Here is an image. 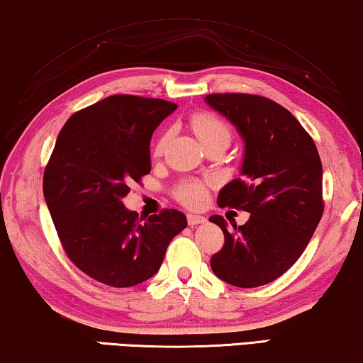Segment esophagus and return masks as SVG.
Instances as JSON below:
<instances>
[{"label": "esophagus", "instance_id": "obj_1", "mask_svg": "<svg viewBox=\"0 0 363 363\" xmlns=\"http://www.w3.org/2000/svg\"><path fill=\"white\" fill-rule=\"evenodd\" d=\"M186 219H188L189 227H196V225L204 224V222H206V217L204 216H198V214H188Z\"/></svg>", "mask_w": 363, "mask_h": 363}]
</instances>
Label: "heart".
<instances>
[{"mask_svg": "<svg viewBox=\"0 0 363 363\" xmlns=\"http://www.w3.org/2000/svg\"><path fill=\"white\" fill-rule=\"evenodd\" d=\"M189 126H191V130L194 131V135L198 136L203 146L219 138L230 139L228 128L222 123L216 115L208 113V111L194 113L191 118H189ZM165 144H167V138L162 136L157 141V144H155L154 152L157 155L162 154ZM175 196L178 201H182L183 204L188 206V208H199V206H203L206 203L208 189H206L204 183L196 182V180H186V182H182L180 185L175 188Z\"/></svg>", "mask_w": 363, "mask_h": 363, "instance_id": "1", "label": "heart"}]
</instances>
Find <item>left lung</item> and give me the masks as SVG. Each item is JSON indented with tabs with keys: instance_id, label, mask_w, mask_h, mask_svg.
I'll return each instance as SVG.
<instances>
[{
	"instance_id": "8db88e82",
	"label": "left lung",
	"mask_w": 363,
	"mask_h": 363,
	"mask_svg": "<svg viewBox=\"0 0 363 363\" xmlns=\"http://www.w3.org/2000/svg\"><path fill=\"white\" fill-rule=\"evenodd\" d=\"M206 104L237 128L245 143L240 174L220 189L217 204L250 213L237 227L209 220L225 243L211 258L214 274L235 287L276 281L300 258L323 216V167L313 139L272 100L252 94H209Z\"/></svg>"
}]
</instances>
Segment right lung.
<instances>
[{"instance_id":"add662e5","label":"right lung","mask_w":363,"mask_h":363,"mask_svg":"<svg viewBox=\"0 0 363 363\" xmlns=\"http://www.w3.org/2000/svg\"><path fill=\"white\" fill-rule=\"evenodd\" d=\"M175 110L162 99L110 96L66 121L47 164L43 196L66 255L110 287L152 277L186 227L180 211L139 217L121 201L150 172V138Z\"/></svg>"}]
</instances>
